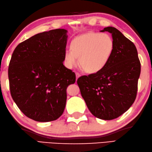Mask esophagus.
I'll use <instances>...</instances> for the list:
<instances>
[{"instance_id":"esophagus-1","label":"esophagus","mask_w":152,"mask_h":152,"mask_svg":"<svg viewBox=\"0 0 152 152\" xmlns=\"http://www.w3.org/2000/svg\"><path fill=\"white\" fill-rule=\"evenodd\" d=\"M75 75H76V78H77V79H78L80 76H81V75H80V73H75Z\"/></svg>"}]
</instances>
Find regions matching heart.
I'll list each match as a JSON object with an SVG mask.
<instances>
[{
	"instance_id": "heart-1",
	"label": "heart",
	"mask_w": 152,
	"mask_h": 152,
	"mask_svg": "<svg viewBox=\"0 0 152 152\" xmlns=\"http://www.w3.org/2000/svg\"><path fill=\"white\" fill-rule=\"evenodd\" d=\"M71 50L64 53L65 65L72 69L78 64L86 72L94 73L103 69L113 55L114 42L107 33L87 32L74 38Z\"/></svg>"
}]
</instances>
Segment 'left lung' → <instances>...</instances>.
Wrapping results in <instances>:
<instances>
[{
    "label": "left lung",
    "instance_id": "1",
    "mask_svg": "<svg viewBox=\"0 0 152 152\" xmlns=\"http://www.w3.org/2000/svg\"><path fill=\"white\" fill-rule=\"evenodd\" d=\"M114 39V48L106 67L77 79L81 96L96 118L110 121L129 109L135 101L141 65L133 42L114 27L104 28Z\"/></svg>",
    "mask_w": 152,
    "mask_h": 152
}]
</instances>
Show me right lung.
<instances>
[{
  "label": "right lung",
  "mask_w": 152,
  "mask_h": 152,
  "mask_svg": "<svg viewBox=\"0 0 152 152\" xmlns=\"http://www.w3.org/2000/svg\"><path fill=\"white\" fill-rule=\"evenodd\" d=\"M67 30L37 34L17 45L8 67L12 99L28 118L38 122L56 121L67 101L66 89L75 74L65 67Z\"/></svg>",
  "instance_id": "add662e5"
}]
</instances>
